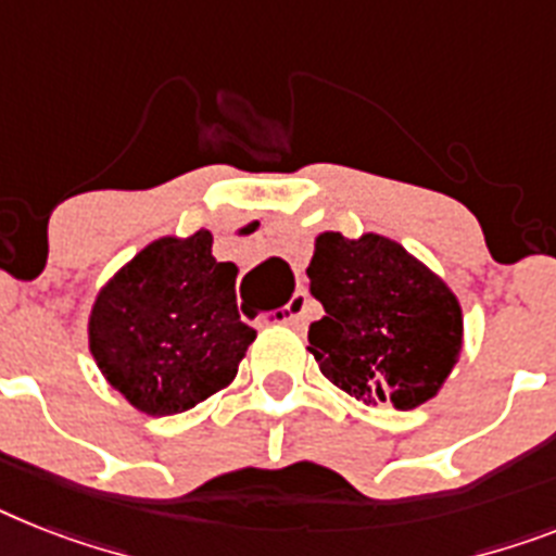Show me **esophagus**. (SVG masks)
<instances>
[{
    "instance_id": "obj_1",
    "label": "esophagus",
    "mask_w": 556,
    "mask_h": 556,
    "mask_svg": "<svg viewBox=\"0 0 556 556\" xmlns=\"http://www.w3.org/2000/svg\"><path fill=\"white\" fill-rule=\"evenodd\" d=\"M287 315H283V324L292 329H304L306 327V292H295L289 298Z\"/></svg>"
}]
</instances>
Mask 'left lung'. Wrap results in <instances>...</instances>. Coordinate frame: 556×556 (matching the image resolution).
Masks as SVG:
<instances>
[{
	"instance_id": "8db88e82",
	"label": "left lung",
	"mask_w": 556,
	"mask_h": 556,
	"mask_svg": "<svg viewBox=\"0 0 556 556\" xmlns=\"http://www.w3.org/2000/svg\"><path fill=\"white\" fill-rule=\"evenodd\" d=\"M306 275L327 312L309 324L324 378L371 406L409 412L432 401L463 352L452 287L378 232H320Z\"/></svg>"
}]
</instances>
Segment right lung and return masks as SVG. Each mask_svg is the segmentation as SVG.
<instances>
[{"mask_svg": "<svg viewBox=\"0 0 556 556\" xmlns=\"http://www.w3.org/2000/svg\"><path fill=\"white\" fill-rule=\"evenodd\" d=\"M236 278L232 261H215L210 229H199L155 238L99 289L90 355L132 409L178 415L236 380L255 341L238 315Z\"/></svg>", "mask_w": 556, "mask_h": 556, "instance_id": "right-lung-1", "label": "right lung"}]
</instances>
